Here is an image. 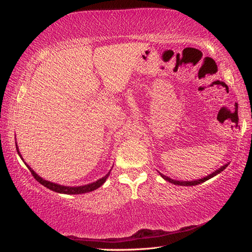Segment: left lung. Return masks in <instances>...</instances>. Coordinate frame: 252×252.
I'll return each instance as SVG.
<instances>
[{
    "mask_svg": "<svg viewBox=\"0 0 252 252\" xmlns=\"http://www.w3.org/2000/svg\"><path fill=\"white\" fill-rule=\"evenodd\" d=\"M227 166H228V164H226V165L221 166L220 168H219V170L215 171L214 173H212V174H210V175H208V176H206V177H204V178H200V180H197V181H191V182H182V181L180 182V181H175V180H172V178L167 177V176H165V175H163V174H161V176L164 178V180L167 181V182H170V183H172V184H174V185H181V186H195V185H198V184H200V183H204L205 181L209 180V178L214 177L215 175H217V174H219V173H220V172H222L223 170H225V168H226Z\"/></svg>",
    "mask_w": 252,
    "mask_h": 252,
    "instance_id": "obj_1",
    "label": "left lung"
}]
</instances>
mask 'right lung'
I'll list each match as a JSON object with an SVG mask.
<instances>
[{
    "label": "right lung",
    "instance_id": "1",
    "mask_svg": "<svg viewBox=\"0 0 252 252\" xmlns=\"http://www.w3.org/2000/svg\"><path fill=\"white\" fill-rule=\"evenodd\" d=\"M16 150L18 152V149H17V144H16ZM20 154V152H18ZM21 157V154H20ZM22 158V157H21ZM23 159V158H22ZM27 167L30 168V171L32 173V175L34 176V178L40 184L44 185L45 187H47L50 190H54V191H57V193H62V194H69V195H75V194H84V193H88V191H93L94 189H99L100 186H101L104 182H106L107 177L109 176V173L107 174L106 176H103L102 178H100L97 182H94L91 183V184H87L84 186H77V187H69V186H63V185H58V184H55V183L52 182H48V181H45L43 180L42 177H39L37 174H36L32 168L27 165Z\"/></svg>",
    "mask_w": 252,
    "mask_h": 252
}]
</instances>
